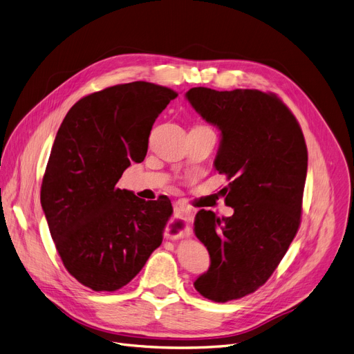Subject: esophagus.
I'll list each match as a JSON object with an SVG mask.
<instances>
[{
    "mask_svg": "<svg viewBox=\"0 0 354 354\" xmlns=\"http://www.w3.org/2000/svg\"><path fill=\"white\" fill-rule=\"evenodd\" d=\"M174 210H176V214H177L178 217H181L183 220H185V221L192 220L193 212H192L190 207L187 205L183 200H178V201L174 203Z\"/></svg>",
    "mask_w": 354,
    "mask_h": 354,
    "instance_id": "1",
    "label": "esophagus"
}]
</instances>
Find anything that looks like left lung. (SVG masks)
<instances>
[{
	"label": "left lung",
	"mask_w": 354,
	"mask_h": 354,
	"mask_svg": "<svg viewBox=\"0 0 354 354\" xmlns=\"http://www.w3.org/2000/svg\"><path fill=\"white\" fill-rule=\"evenodd\" d=\"M185 98L221 131L214 167L230 180L221 192L234 214L197 213L194 233L212 263L194 287L225 303L263 286L297 234L307 147L299 121L273 93L194 87Z\"/></svg>",
	"instance_id": "8db88e82"
}]
</instances>
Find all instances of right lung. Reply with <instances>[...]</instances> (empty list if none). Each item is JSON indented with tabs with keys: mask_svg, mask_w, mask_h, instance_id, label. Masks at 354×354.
Instances as JSON below:
<instances>
[{
	"mask_svg": "<svg viewBox=\"0 0 354 354\" xmlns=\"http://www.w3.org/2000/svg\"><path fill=\"white\" fill-rule=\"evenodd\" d=\"M178 94L134 81L82 97L62 120L41 184V205L67 272L94 292L129 284L162 241L173 214L115 184L147 154L158 114Z\"/></svg>",
	"mask_w": 354,
	"mask_h": 354,
	"instance_id": "1",
	"label": "right lung"
}]
</instances>
